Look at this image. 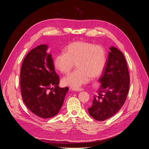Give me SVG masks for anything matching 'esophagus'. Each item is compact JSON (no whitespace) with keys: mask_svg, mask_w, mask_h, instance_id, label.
Instances as JSON below:
<instances>
[{"mask_svg":"<svg viewBox=\"0 0 149 149\" xmlns=\"http://www.w3.org/2000/svg\"><path fill=\"white\" fill-rule=\"evenodd\" d=\"M69 89L72 91H78V92L83 91V89L79 87H70Z\"/></svg>","mask_w":149,"mask_h":149,"instance_id":"1","label":"esophagus"}]
</instances>
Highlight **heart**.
Here are the masks:
<instances>
[{
  "label": "heart",
  "instance_id": "b5f03b06",
  "mask_svg": "<svg viewBox=\"0 0 149 149\" xmlns=\"http://www.w3.org/2000/svg\"><path fill=\"white\" fill-rule=\"evenodd\" d=\"M65 52L55 55L54 65L59 71L68 74L76 63L77 69L64 77L65 85L79 87L89 81L91 76L95 77L103 71L106 63V53L100 45L90 42H75L68 45Z\"/></svg>",
  "mask_w": 149,
  "mask_h": 149
}]
</instances>
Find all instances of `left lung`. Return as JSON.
Segmentation results:
<instances>
[{"label": "left lung", "instance_id": "left-lung-1", "mask_svg": "<svg viewBox=\"0 0 149 149\" xmlns=\"http://www.w3.org/2000/svg\"><path fill=\"white\" fill-rule=\"evenodd\" d=\"M104 71L99 79L98 95L88 108L89 115L97 121H104L118 112L126 101L130 77L123 54L111 46Z\"/></svg>", "mask_w": 149, "mask_h": 149}]
</instances>
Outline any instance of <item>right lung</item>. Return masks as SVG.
I'll return each mask as SVG.
<instances>
[{
	"instance_id": "obj_1",
	"label": "right lung",
	"mask_w": 149,
	"mask_h": 149,
	"mask_svg": "<svg viewBox=\"0 0 149 149\" xmlns=\"http://www.w3.org/2000/svg\"><path fill=\"white\" fill-rule=\"evenodd\" d=\"M48 45L31 50L23 60L20 70V89L23 102L33 113L42 118L56 115L69 90L60 88Z\"/></svg>"
}]
</instances>
